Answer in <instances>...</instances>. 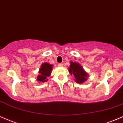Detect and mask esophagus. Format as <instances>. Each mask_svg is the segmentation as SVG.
Returning a JSON list of instances; mask_svg holds the SVG:
<instances>
[{"mask_svg":"<svg viewBox=\"0 0 123 123\" xmlns=\"http://www.w3.org/2000/svg\"><path fill=\"white\" fill-rule=\"evenodd\" d=\"M58 67H62V66H63V64H61V63H59V64H58Z\"/></svg>","mask_w":123,"mask_h":123,"instance_id":"1","label":"esophagus"}]
</instances>
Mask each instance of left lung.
Returning <instances> with one entry per match:
<instances>
[{
  "label": "left lung",
  "mask_w": 123,
  "mask_h": 123,
  "mask_svg": "<svg viewBox=\"0 0 123 123\" xmlns=\"http://www.w3.org/2000/svg\"><path fill=\"white\" fill-rule=\"evenodd\" d=\"M69 72L74 76V79L78 83H85L87 80L89 74L83 68L82 66L76 62L70 61V66L68 68Z\"/></svg>",
  "instance_id": "8db88e82"
}]
</instances>
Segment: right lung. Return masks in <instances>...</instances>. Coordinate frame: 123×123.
<instances>
[{"instance_id": "right-lung-1", "label": "right lung", "mask_w": 123, "mask_h": 123, "mask_svg": "<svg viewBox=\"0 0 123 123\" xmlns=\"http://www.w3.org/2000/svg\"><path fill=\"white\" fill-rule=\"evenodd\" d=\"M53 65L49 64L48 62H44L41 64L38 71L37 80L39 82H45L47 81L48 76L51 75Z\"/></svg>"}]
</instances>
